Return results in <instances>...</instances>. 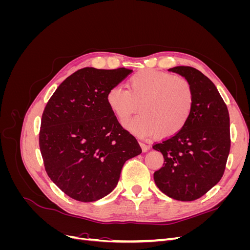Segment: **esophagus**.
<instances>
[{
  "label": "esophagus",
  "mask_w": 250,
  "mask_h": 250,
  "mask_svg": "<svg viewBox=\"0 0 250 250\" xmlns=\"http://www.w3.org/2000/svg\"><path fill=\"white\" fill-rule=\"evenodd\" d=\"M140 145H141L143 151H148L150 149V145H149V144H147V143L140 142Z\"/></svg>",
  "instance_id": "1"
}]
</instances>
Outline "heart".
<instances>
[{"mask_svg": "<svg viewBox=\"0 0 250 250\" xmlns=\"http://www.w3.org/2000/svg\"><path fill=\"white\" fill-rule=\"evenodd\" d=\"M113 115L125 122L138 110L141 115L126 123L139 137L155 134L167 139L186 126L194 106L193 88L186 78L157 70H142L128 80V89L117 84L106 93Z\"/></svg>", "mask_w": 250, "mask_h": 250, "instance_id": "b5f03b06", "label": "heart"}]
</instances>
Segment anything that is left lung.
<instances>
[{"label":"left lung","mask_w":250,"mask_h":250,"mask_svg":"<svg viewBox=\"0 0 250 250\" xmlns=\"http://www.w3.org/2000/svg\"><path fill=\"white\" fill-rule=\"evenodd\" d=\"M169 71L184 76L193 88L194 106L177 134L155 143L165 161L154 181L169 197L180 201L200 198L223 176L230 150L229 113L217 87L192 66Z\"/></svg>","instance_id":"1"}]
</instances>
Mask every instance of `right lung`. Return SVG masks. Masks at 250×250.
<instances>
[{"instance_id":"obj_1","label":"right lung","mask_w":250,"mask_h":250,"mask_svg":"<svg viewBox=\"0 0 250 250\" xmlns=\"http://www.w3.org/2000/svg\"><path fill=\"white\" fill-rule=\"evenodd\" d=\"M131 72L83 67L57 87L43 109L40 148L44 169L73 199L92 202L109 194L125 162L142 152L106 103L107 90Z\"/></svg>"}]
</instances>
